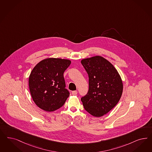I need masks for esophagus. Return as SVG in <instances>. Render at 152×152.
Here are the masks:
<instances>
[{
  "label": "esophagus",
  "mask_w": 152,
  "mask_h": 152,
  "mask_svg": "<svg viewBox=\"0 0 152 152\" xmlns=\"http://www.w3.org/2000/svg\"><path fill=\"white\" fill-rule=\"evenodd\" d=\"M77 91L76 90L72 91V94L73 95H77Z\"/></svg>",
  "instance_id": "1"
}]
</instances>
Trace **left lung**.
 Here are the masks:
<instances>
[{
    "mask_svg": "<svg viewBox=\"0 0 152 152\" xmlns=\"http://www.w3.org/2000/svg\"><path fill=\"white\" fill-rule=\"evenodd\" d=\"M81 63L89 76V90L81 102L90 115L102 117L120 99L123 91L120 75L112 63L99 56L83 59Z\"/></svg>",
    "mask_w": 152,
    "mask_h": 152,
    "instance_id": "obj_1",
    "label": "left lung"
}]
</instances>
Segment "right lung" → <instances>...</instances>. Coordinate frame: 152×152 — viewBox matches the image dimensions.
<instances>
[{"label": "right lung", "instance_id": "right-lung-1", "mask_svg": "<svg viewBox=\"0 0 152 152\" xmlns=\"http://www.w3.org/2000/svg\"><path fill=\"white\" fill-rule=\"evenodd\" d=\"M71 63L69 59L49 58L32 69L28 79L29 89L34 102L42 110H57L69 96L65 89L63 73Z\"/></svg>", "mask_w": 152, "mask_h": 152}]
</instances>
